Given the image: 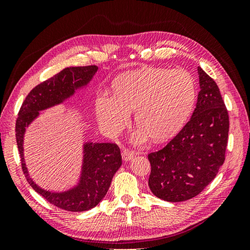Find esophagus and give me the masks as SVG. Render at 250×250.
<instances>
[{
	"label": "esophagus",
	"mask_w": 250,
	"mask_h": 250,
	"mask_svg": "<svg viewBox=\"0 0 250 250\" xmlns=\"http://www.w3.org/2000/svg\"><path fill=\"white\" fill-rule=\"evenodd\" d=\"M122 157H123V160L125 162L130 161V160H132V158L134 157V152H133V151L129 150V149H124L122 151Z\"/></svg>",
	"instance_id": "esophagus-1"
}]
</instances>
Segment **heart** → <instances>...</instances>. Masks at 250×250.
<instances>
[{"mask_svg":"<svg viewBox=\"0 0 250 250\" xmlns=\"http://www.w3.org/2000/svg\"><path fill=\"white\" fill-rule=\"evenodd\" d=\"M113 96L101 94L96 99V113L105 130L119 133L135 111L141 129L138 141L147 134L153 141L167 140L183 125L195 100V83L184 70L146 67L123 75L112 84Z\"/></svg>","mask_w":250,"mask_h":250,"instance_id":"1","label":"heart"}]
</instances>
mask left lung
Segmentation results:
<instances>
[{
    "instance_id": "obj_1",
    "label": "left lung",
    "mask_w": 250,
    "mask_h": 250,
    "mask_svg": "<svg viewBox=\"0 0 250 250\" xmlns=\"http://www.w3.org/2000/svg\"><path fill=\"white\" fill-rule=\"evenodd\" d=\"M200 92L191 119L163 149L148 154V185L169 202L201 193L225 161L229 119L217 83L198 66Z\"/></svg>"
}]
</instances>
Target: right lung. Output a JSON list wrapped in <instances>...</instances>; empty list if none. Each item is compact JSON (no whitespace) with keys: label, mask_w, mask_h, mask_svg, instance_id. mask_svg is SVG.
<instances>
[{"label":"right lung","mask_w":250,"mask_h":250,"mask_svg":"<svg viewBox=\"0 0 250 250\" xmlns=\"http://www.w3.org/2000/svg\"><path fill=\"white\" fill-rule=\"evenodd\" d=\"M97 70V65L65 67L50 79L40 83L26 97L17 119L16 137L21 169L27 181L47 201L69 211L93 208L104 198L113 175L122 165L119 146L115 143H85L79 184L69 191L53 193L40 188L29 176L22 147L24 134L26 127L39 117L40 111L62 103L73 96L75 90L85 86L92 80Z\"/></svg>","instance_id":"right-lung-1"}]
</instances>
